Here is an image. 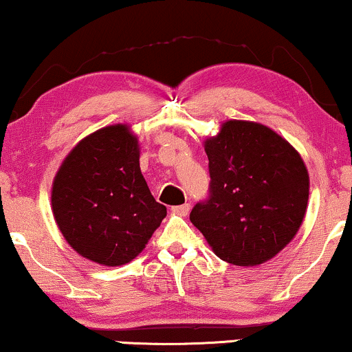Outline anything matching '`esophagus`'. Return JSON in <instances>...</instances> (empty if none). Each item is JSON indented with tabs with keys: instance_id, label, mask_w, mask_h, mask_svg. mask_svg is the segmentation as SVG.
Segmentation results:
<instances>
[{
	"instance_id": "esophagus-1",
	"label": "esophagus",
	"mask_w": 352,
	"mask_h": 352,
	"mask_svg": "<svg viewBox=\"0 0 352 352\" xmlns=\"http://www.w3.org/2000/svg\"><path fill=\"white\" fill-rule=\"evenodd\" d=\"M173 213L179 214V216H187V213H189L190 210V205L189 204H184V205H177V206H173Z\"/></svg>"
}]
</instances>
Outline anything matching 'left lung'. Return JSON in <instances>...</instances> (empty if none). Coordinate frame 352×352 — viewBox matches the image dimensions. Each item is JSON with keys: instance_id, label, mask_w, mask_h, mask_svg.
<instances>
[{"instance_id": "8db88e82", "label": "left lung", "mask_w": 352, "mask_h": 352, "mask_svg": "<svg viewBox=\"0 0 352 352\" xmlns=\"http://www.w3.org/2000/svg\"><path fill=\"white\" fill-rule=\"evenodd\" d=\"M210 194L190 223L214 254L256 266L287 247L305 219L309 175L295 148L271 128L229 120L205 141Z\"/></svg>"}]
</instances>
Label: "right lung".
<instances>
[{"mask_svg": "<svg viewBox=\"0 0 352 352\" xmlns=\"http://www.w3.org/2000/svg\"><path fill=\"white\" fill-rule=\"evenodd\" d=\"M51 205L70 247L104 266L133 261L166 216L144 179L128 124L98 129L72 148L52 182Z\"/></svg>", "mask_w": 352, "mask_h": 352, "instance_id": "obj_1", "label": "right lung"}]
</instances>
